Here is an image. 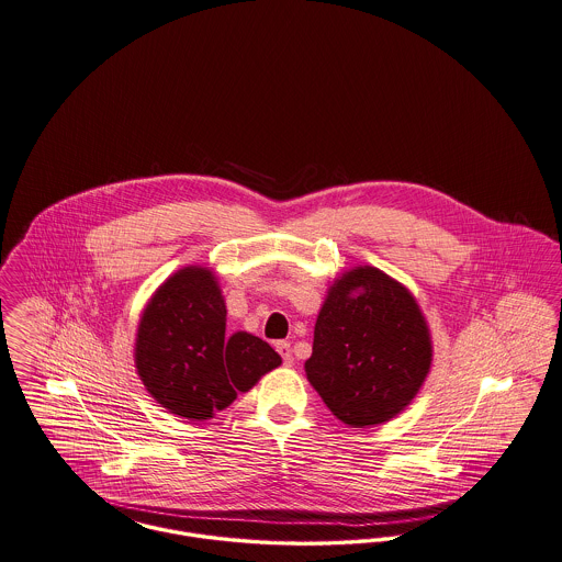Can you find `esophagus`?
<instances>
[{"mask_svg": "<svg viewBox=\"0 0 562 562\" xmlns=\"http://www.w3.org/2000/svg\"><path fill=\"white\" fill-rule=\"evenodd\" d=\"M274 347H277L279 356L283 358V364H285V367H290V364L294 362V356H292V345H290L288 340H279Z\"/></svg>", "mask_w": 562, "mask_h": 562, "instance_id": "esophagus-1", "label": "esophagus"}]
</instances>
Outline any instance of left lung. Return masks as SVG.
<instances>
[{"mask_svg": "<svg viewBox=\"0 0 562 562\" xmlns=\"http://www.w3.org/2000/svg\"><path fill=\"white\" fill-rule=\"evenodd\" d=\"M430 360V335L415 299L381 270L364 266L330 288L304 371L340 422L364 428L412 403Z\"/></svg>", "mask_w": 562, "mask_h": 562, "instance_id": "8db88e82", "label": "left lung"}]
</instances>
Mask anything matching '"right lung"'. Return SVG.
I'll return each mask as SVG.
<instances>
[{
  "instance_id": "1",
  "label": "right lung",
  "mask_w": 562,
  "mask_h": 562,
  "mask_svg": "<svg viewBox=\"0 0 562 562\" xmlns=\"http://www.w3.org/2000/svg\"><path fill=\"white\" fill-rule=\"evenodd\" d=\"M281 356L262 338L225 337V302L206 268H183L150 299L138 326L136 369L170 413L209 419L251 390Z\"/></svg>"
}]
</instances>
